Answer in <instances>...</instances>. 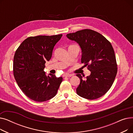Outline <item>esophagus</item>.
Wrapping results in <instances>:
<instances>
[{
    "mask_svg": "<svg viewBox=\"0 0 133 133\" xmlns=\"http://www.w3.org/2000/svg\"><path fill=\"white\" fill-rule=\"evenodd\" d=\"M73 76L72 74H67V73L64 74V77H71V76Z\"/></svg>",
    "mask_w": 133,
    "mask_h": 133,
    "instance_id": "1",
    "label": "esophagus"
}]
</instances>
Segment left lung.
Wrapping results in <instances>:
<instances>
[{
    "instance_id": "8db88e82",
    "label": "left lung",
    "mask_w": 133,
    "mask_h": 133,
    "mask_svg": "<svg viewBox=\"0 0 133 133\" xmlns=\"http://www.w3.org/2000/svg\"><path fill=\"white\" fill-rule=\"evenodd\" d=\"M66 37L77 43L81 49V63L88 65L90 74L80 79L76 93L89 100H94L105 94L112 86L117 73L114 49L110 42L100 33L85 29L69 33Z\"/></svg>"
}]
</instances>
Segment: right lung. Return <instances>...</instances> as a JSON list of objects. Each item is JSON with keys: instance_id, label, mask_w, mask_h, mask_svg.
Wrapping results in <instances>:
<instances>
[{"instance_id": "add662e5", "label": "right lung", "mask_w": 133, "mask_h": 133, "mask_svg": "<svg viewBox=\"0 0 133 133\" xmlns=\"http://www.w3.org/2000/svg\"><path fill=\"white\" fill-rule=\"evenodd\" d=\"M62 34L38 36L26 39L16 51L13 74L23 92L32 100L44 102L57 94L62 78L46 75L44 69L51 59L54 46Z\"/></svg>"}]
</instances>
